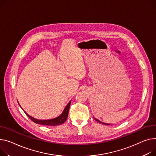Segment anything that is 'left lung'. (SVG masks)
I'll use <instances>...</instances> for the list:
<instances>
[{"label": "left lung", "mask_w": 156, "mask_h": 156, "mask_svg": "<svg viewBox=\"0 0 156 156\" xmlns=\"http://www.w3.org/2000/svg\"><path fill=\"white\" fill-rule=\"evenodd\" d=\"M95 119V120H96V121H97L98 122H99V123H102V124H105V125H110L109 123H103V122H101V121H100L99 120H98V119H95V118H94Z\"/></svg>", "instance_id": "8db88e82"}]
</instances>
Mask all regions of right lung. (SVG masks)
Segmentation results:
<instances>
[{
    "label": "right lung",
    "mask_w": 156,
    "mask_h": 156,
    "mask_svg": "<svg viewBox=\"0 0 156 156\" xmlns=\"http://www.w3.org/2000/svg\"><path fill=\"white\" fill-rule=\"evenodd\" d=\"M71 100H70L69 101V103H68L67 105L65 107V109L63 110V112H62V113L60 115H59L58 117H57L55 119H52L38 120V119H35L33 117L29 115L24 110V112H25L26 115L28 116V117L36 123L41 124V125H44V126H59V125H61V124H62V123H63L67 119V117H68V115L69 109V107H70V104H71Z\"/></svg>",
    "instance_id": "obj_1"
}]
</instances>
